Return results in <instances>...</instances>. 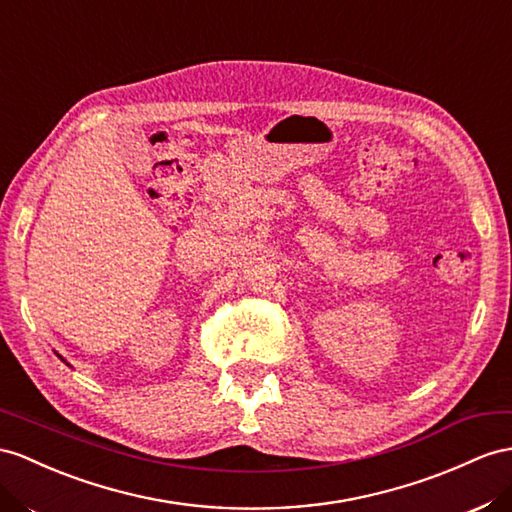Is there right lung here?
I'll return each mask as SVG.
<instances>
[{
    "label": "right lung",
    "instance_id": "obj_1",
    "mask_svg": "<svg viewBox=\"0 0 512 512\" xmlns=\"http://www.w3.org/2000/svg\"><path fill=\"white\" fill-rule=\"evenodd\" d=\"M58 357H60V355H58ZM60 361H64V359H62V357H60ZM64 363H67V361H64ZM67 365H69V363H67Z\"/></svg>",
    "mask_w": 512,
    "mask_h": 512
}]
</instances>
